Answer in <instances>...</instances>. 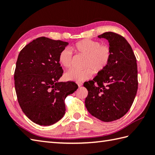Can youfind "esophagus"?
I'll return each mask as SVG.
<instances>
[{
	"mask_svg": "<svg viewBox=\"0 0 155 155\" xmlns=\"http://www.w3.org/2000/svg\"><path fill=\"white\" fill-rule=\"evenodd\" d=\"M77 84H78V87H81L82 86V85H83V83H78Z\"/></svg>",
	"mask_w": 155,
	"mask_h": 155,
	"instance_id": "1",
	"label": "esophagus"
}]
</instances>
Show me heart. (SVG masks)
<instances>
[{
    "label": "heart",
    "mask_w": 155,
    "mask_h": 155,
    "mask_svg": "<svg viewBox=\"0 0 155 155\" xmlns=\"http://www.w3.org/2000/svg\"><path fill=\"white\" fill-rule=\"evenodd\" d=\"M72 48L77 53L85 57L83 70L72 68L64 75L66 81L82 82L89 79L93 76V71L98 73L106 68L110 60L112 52L108 45H101L99 41L84 39L76 43ZM72 52L68 48H64L58 55V62L64 68L71 66Z\"/></svg>",
    "instance_id": "obj_1"
}]
</instances>
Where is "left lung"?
Wrapping results in <instances>:
<instances>
[{
  "instance_id": "1",
  "label": "left lung",
  "mask_w": 155,
  "mask_h": 155,
  "mask_svg": "<svg viewBox=\"0 0 155 155\" xmlns=\"http://www.w3.org/2000/svg\"><path fill=\"white\" fill-rule=\"evenodd\" d=\"M98 37L108 41L112 55L107 67L84 83L88 92L85 107L98 119L111 122L123 117L133 103L138 89L137 59L122 36L107 32Z\"/></svg>"
}]
</instances>
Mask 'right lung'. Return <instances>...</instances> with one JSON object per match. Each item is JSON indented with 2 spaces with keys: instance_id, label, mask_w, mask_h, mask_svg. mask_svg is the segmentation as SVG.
<instances>
[{
  "instance_id": "obj_1",
  "label": "right lung",
  "mask_w": 155,
  "mask_h": 155,
  "mask_svg": "<svg viewBox=\"0 0 155 155\" xmlns=\"http://www.w3.org/2000/svg\"><path fill=\"white\" fill-rule=\"evenodd\" d=\"M68 42L37 38L20 52L15 71V86L23 113L33 123L49 126L65 114L64 100L78 88L74 82H58L63 70L58 62Z\"/></svg>"
}]
</instances>
